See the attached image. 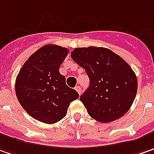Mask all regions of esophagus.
<instances>
[{
    "instance_id": "esophagus-1",
    "label": "esophagus",
    "mask_w": 154,
    "mask_h": 154,
    "mask_svg": "<svg viewBox=\"0 0 154 154\" xmlns=\"http://www.w3.org/2000/svg\"><path fill=\"white\" fill-rule=\"evenodd\" d=\"M75 90H77V92H78V94H79V95H81V94H82V90H81V88H80L79 86H76Z\"/></svg>"
}]
</instances>
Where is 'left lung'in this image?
<instances>
[{
	"mask_svg": "<svg viewBox=\"0 0 154 154\" xmlns=\"http://www.w3.org/2000/svg\"><path fill=\"white\" fill-rule=\"evenodd\" d=\"M71 58L84 68L90 86L80 97L88 114L100 122H110L128 111L137 93V77L129 64L104 47H79Z\"/></svg>",
	"mask_w": 154,
	"mask_h": 154,
	"instance_id": "8db88e82",
	"label": "left lung"
}]
</instances>
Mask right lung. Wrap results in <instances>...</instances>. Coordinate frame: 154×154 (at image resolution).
Instances as JSON below:
<instances>
[{"mask_svg": "<svg viewBox=\"0 0 154 154\" xmlns=\"http://www.w3.org/2000/svg\"><path fill=\"white\" fill-rule=\"evenodd\" d=\"M69 50L46 45L26 61L15 81V93L26 112L37 121L53 124L67 114L70 103L79 97L65 84L59 67Z\"/></svg>", "mask_w": 154, "mask_h": 154, "instance_id": "right-lung-1", "label": "right lung"}]
</instances>
